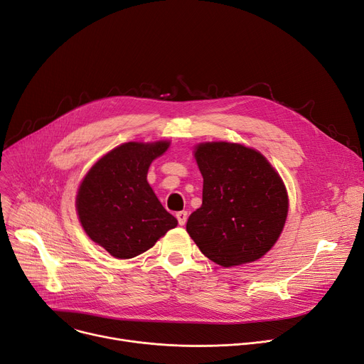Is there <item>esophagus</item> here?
<instances>
[{"instance_id": "esophagus-1", "label": "esophagus", "mask_w": 364, "mask_h": 364, "mask_svg": "<svg viewBox=\"0 0 364 364\" xmlns=\"http://www.w3.org/2000/svg\"><path fill=\"white\" fill-rule=\"evenodd\" d=\"M177 220H178V224L180 225H184L186 224V221H187V211H180V213H177Z\"/></svg>"}]
</instances>
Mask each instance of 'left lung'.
<instances>
[{"label": "left lung", "instance_id": "8db88e82", "mask_svg": "<svg viewBox=\"0 0 364 364\" xmlns=\"http://www.w3.org/2000/svg\"><path fill=\"white\" fill-rule=\"evenodd\" d=\"M195 158L203 177L202 206L188 217L187 233L223 267L261 258L288 215L279 174L259 151L236 143H202Z\"/></svg>", "mask_w": 364, "mask_h": 364}]
</instances>
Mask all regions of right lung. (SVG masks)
<instances>
[{
  "label": "right lung",
  "mask_w": 364,
  "mask_h": 364,
  "mask_svg": "<svg viewBox=\"0 0 364 364\" xmlns=\"http://www.w3.org/2000/svg\"><path fill=\"white\" fill-rule=\"evenodd\" d=\"M168 141L121 144L85 176L76 209L85 233L119 259L137 257L178 223L162 206L147 183L153 159Z\"/></svg>",
  "instance_id": "1"
}]
</instances>
